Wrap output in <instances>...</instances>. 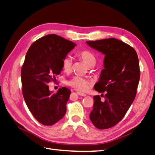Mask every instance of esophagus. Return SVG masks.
I'll return each instance as SVG.
<instances>
[{"label":"esophagus","mask_w":155,"mask_h":155,"mask_svg":"<svg viewBox=\"0 0 155 155\" xmlns=\"http://www.w3.org/2000/svg\"><path fill=\"white\" fill-rule=\"evenodd\" d=\"M77 94L78 95H81V96H83V97H85L86 96V94H83V93H81V92H77Z\"/></svg>","instance_id":"1"}]
</instances>
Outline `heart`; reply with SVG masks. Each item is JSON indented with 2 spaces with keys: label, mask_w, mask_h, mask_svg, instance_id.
<instances>
[{
  "label": "heart",
  "mask_w": 155,
  "mask_h": 155,
  "mask_svg": "<svg viewBox=\"0 0 155 155\" xmlns=\"http://www.w3.org/2000/svg\"><path fill=\"white\" fill-rule=\"evenodd\" d=\"M78 58L83 61L88 67L94 66L96 63V58L94 53L88 50L81 51L77 54ZM72 67L71 59L68 57L62 60V68L65 72H70ZM89 81L83 77L76 76L68 81V85L78 91H85L88 88Z\"/></svg>",
  "instance_id": "heart-1"
}]
</instances>
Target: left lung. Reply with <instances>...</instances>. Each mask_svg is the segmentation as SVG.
<instances>
[{
	"label": "left lung",
	"instance_id": "1",
	"mask_svg": "<svg viewBox=\"0 0 155 155\" xmlns=\"http://www.w3.org/2000/svg\"><path fill=\"white\" fill-rule=\"evenodd\" d=\"M86 43L105 55L104 69L94 85L95 91L106 93L104 100L94 96L89 118L95 127L108 129L122 120L136 97L140 77L138 57L133 47L117 38Z\"/></svg>",
	"mask_w": 155,
	"mask_h": 155
}]
</instances>
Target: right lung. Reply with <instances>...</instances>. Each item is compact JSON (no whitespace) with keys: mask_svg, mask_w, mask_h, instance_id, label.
Masks as SVG:
<instances>
[{"mask_svg":"<svg viewBox=\"0 0 155 155\" xmlns=\"http://www.w3.org/2000/svg\"><path fill=\"white\" fill-rule=\"evenodd\" d=\"M77 45L56 35H48L32 44L21 70L22 93L33 117L44 125H53L64 117L71 91L65 87L56 94L47 85L62 70V60Z\"/></svg>","mask_w":155,"mask_h":155,"instance_id":"add662e5","label":"right lung"}]
</instances>
